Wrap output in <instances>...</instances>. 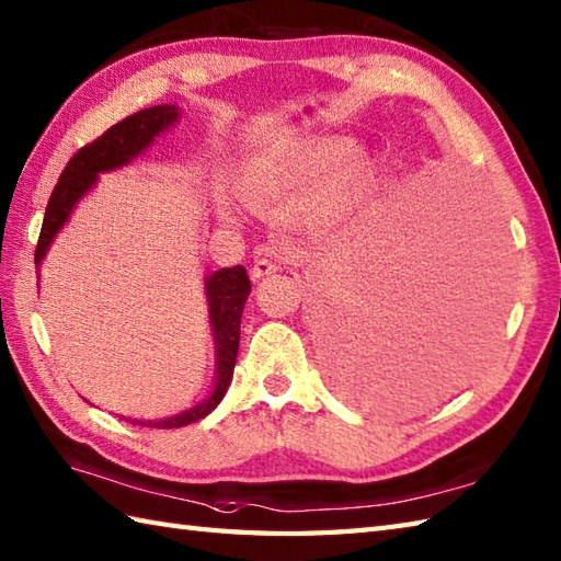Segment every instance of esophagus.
<instances>
[{
  "label": "esophagus",
  "mask_w": 561,
  "mask_h": 561,
  "mask_svg": "<svg viewBox=\"0 0 561 561\" xmlns=\"http://www.w3.org/2000/svg\"><path fill=\"white\" fill-rule=\"evenodd\" d=\"M277 270H279V267L274 265L272 260L260 257V260H255L253 270H250V277H253V279L257 282V279H265V277H270V274H274V272H277Z\"/></svg>",
  "instance_id": "obj_1"
}]
</instances>
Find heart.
<instances>
[{
  "instance_id": "obj_1",
  "label": "heart",
  "mask_w": 561,
  "mask_h": 561,
  "mask_svg": "<svg viewBox=\"0 0 561 561\" xmlns=\"http://www.w3.org/2000/svg\"><path fill=\"white\" fill-rule=\"evenodd\" d=\"M374 165L366 149L344 139L296 147L250 173L241 197L257 211L296 202V214L313 226H340L362 209Z\"/></svg>"
}]
</instances>
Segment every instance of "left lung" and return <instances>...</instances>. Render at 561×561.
Returning a JSON list of instances; mask_svg holds the SVG:
<instances>
[{
  "label": "left lung",
  "mask_w": 561,
  "mask_h": 561,
  "mask_svg": "<svg viewBox=\"0 0 561 561\" xmlns=\"http://www.w3.org/2000/svg\"><path fill=\"white\" fill-rule=\"evenodd\" d=\"M490 318L472 260L408 221L368 233L320 304L335 388L386 410L458 378Z\"/></svg>",
  "instance_id": "left-lung-1"
}]
</instances>
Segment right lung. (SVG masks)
Masks as SVG:
<instances>
[{
  "label": "right lung",
  "instance_id": "1",
  "mask_svg": "<svg viewBox=\"0 0 561 561\" xmlns=\"http://www.w3.org/2000/svg\"><path fill=\"white\" fill-rule=\"evenodd\" d=\"M178 117H181V111H178V105L171 103L145 108L113 125L108 133H103L96 141H91L89 147L79 149L75 157L69 159L67 169L59 175L50 202H47L45 207L38 248H35V267H38V272L43 257L47 255V250H50L55 241V236L62 231V226L69 221L71 211L79 205V199L91 193V187L99 183V175L133 163L141 151H147L153 145V139L178 123ZM248 294L250 279L243 265L221 267L207 274L205 296L209 311V328L214 337V386L209 390V396L197 402L195 408H187L185 412H178L173 416H163V420L127 422H137L151 428H178L202 420V416H207L217 408L221 398L226 396V390H229L233 376L238 342H241V316L248 301Z\"/></svg>",
  "mask_w": 561,
  "mask_h": 561
}]
</instances>
